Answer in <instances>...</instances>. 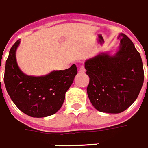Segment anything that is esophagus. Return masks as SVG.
<instances>
[{"instance_id":"34e87169","label":"esophagus","mask_w":148,"mask_h":148,"mask_svg":"<svg viewBox=\"0 0 148 148\" xmlns=\"http://www.w3.org/2000/svg\"><path fill=\"white\" fill-rule=\"evenodd\" d=\"M79 72H85V69H84V65H81L80 67H79Z\"/></svg>"}]
</instances>
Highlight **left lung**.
I'll return each mask as SVG.
<instances>
[{
	"mask_svg": "<svg viewBox=\"0 0 148 148\" xmlns=\"http://www.w3.org/2000/svg\"><path fill=\"white\" fill-rule=\"evenodd\" d=\"M118 49L113 55L102 52L87 60L89 76L88 96L93 107L101 112L117 114L135 102L144 79L143 62L132 41L119 33Z\"/></svg>",
	"mask_w": 148,
	"mask_h": 148,
	"instance_id": "left-lung-1",
	"label": "left lung"
}]
</instances>
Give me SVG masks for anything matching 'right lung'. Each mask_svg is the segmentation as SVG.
Wrapping results in <instances>:
<instances>
[{"instance_id": "obj_1", "label": "right lung", "mask_w": 148, "mask_h": 148, "mask_svg": "<svg viewBox=\"0 0 148 148\" xmlns=\"http://www.w3.org/2000/svg\"><path fill=\"white\" fill-rule=\"evenodd\" d=\"M20 40L12 45L5 63L4 82L12 102L26 115L42 118L57 112L65 93L77 74L76 64L65 70H53L45 76L26 75L19 68L16 52Z\"/></svg>"}]
</instances>
